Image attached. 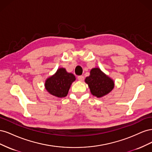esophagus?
Masks as SVG:
<instances>
[{"label": "esophagus", "instance_id": "obj_1", "mask_svg": "<svg viewBox=\"0 0 152 152\" xmlns=\"http://www.w3.org/2000/svg\"><path fill=\"white\" fill-rule=\"evenodd\" d=\"M77 79H78V80H80V81H83L84 79V77L83 75H79V76L77 77Z\"/></svg>", "mask_w": 152, "mask_h": 152}]
</instances>
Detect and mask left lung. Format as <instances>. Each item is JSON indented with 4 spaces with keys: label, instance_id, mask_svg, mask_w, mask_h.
Wrapping results in <instances>:
<instances>
[{
    "label": "left lung",
    "instance_id": "left-lung-1",
    "mask_svg": "<svg viewBox=\"0 0 152 152\" xmlns=\"http://www.w3.org/2000/svg\"><path fill=\"white\" fill-rule=\"evenodd\" d=\"M85 82L88 85L91 94L97 98H102L111 92L115 86L114 80L106 75L99 68H93Z\"/></svg>",
    "mask_w": 152,
    "mask_h": 152
}]
</instances>
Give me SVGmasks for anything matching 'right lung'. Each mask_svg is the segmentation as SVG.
Wrapping results in <instances>:
<instances>
[{"mask_svg": "<svg viewBox=\"0 0 152 152\" xmlns=\"http://www.w3.org/2000/svg\"><path fill=\"white\" fill-rule=\"evenodd\" d=\"M75 80L73 73L67 72L65 68H59L54 75L45 80V88L55 97L64 98L67 96L72 84Z\"/></svg>", "mask_w": 152, "mask_h": 152, "instance_id": "obj_1", "label": "right lung"}]
</instances>
